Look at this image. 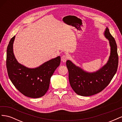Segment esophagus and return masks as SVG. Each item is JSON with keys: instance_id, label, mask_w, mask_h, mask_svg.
<instances>
[{"instance_id": "obj_1", "label": "esophagus", "mask_w": 122, "mask_h": 122, "mask_svg": "<svg viewBox=\"0 0 122 122\" xmlns=\"http://www.w3.org/2000/svg\"><path fill=\"white\" fill-rule=\"evenodd\" d=\"M67 58H67V56H66V55H62V56H61V61H62V62H65L66 61H67Z\"/></svg>"}]
</instances>
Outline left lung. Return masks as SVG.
Segmentation results:
<instances>
[{
    "label": "left lung",
    "mask_w": 122,
    "mask_h": 122,
    "mask_svg": "<svg viewBox=\"0 0 122 122\" xmlns=\"http://www.w3.org/2000/svg\"><path fill=\"white\" fill-rule=\"evenodd\" d=\"M104 35L109 41L110 54L107 63L96 72H87L76 66L70 60L66 62L70 84L78 95L90 96L103 91L111 81L117 72L119 57L114 38L106 27Z\"/></svg>",
    "instance_id": "8db88e82"
}]
</instances>
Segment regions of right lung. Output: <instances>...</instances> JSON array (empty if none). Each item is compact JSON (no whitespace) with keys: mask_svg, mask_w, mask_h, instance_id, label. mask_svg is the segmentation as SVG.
Wrapping results in <instances>:
<instances>
[{"mask_svg":"<svg viewBox=\"0 0 122 122\" xmlns=\"http://www.w3.org/2000/svg\"><path fill=\"white\" fill-rule=\"evenodd\" d=\"M15 36L10 39L7 48L6 68L10 81L25 96L38 98L49 89L51 77L61 63L58 56L36 68H28L18 62L13 52Z\"/></svg>","mask_w":122,"mask_h":122,"instance_id":"right-lung-1","label":"right lung"}]
</instances>
